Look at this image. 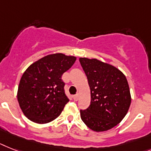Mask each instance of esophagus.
Instances as JSON below:
<instances>
[{"label":"esophagus","mask_w":151,"mask_h":151,"mask_svg":"<svg viewBox=\"0 0 151 151\" xmlns=\"http://www.w3.org/2000/svg\"><path fill=\"white\" fill-rule=\"evenodd\" d=\"M78 98H79V96H78V94H76V95L73 96V99H74L75 101L78 100Z\"/></svg>","instance_id":"1"}]
</instances>
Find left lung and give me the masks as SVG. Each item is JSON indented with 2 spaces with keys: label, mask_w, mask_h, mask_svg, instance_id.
<instances>
[{
  "label": "left lung",
  "mask_w": 151,
  "mask_h": 151,
  "mask_svg": "<svg viewBox=\"0 0 151 151\" xmlns=\"http://www.w3.org/2000/svg\"><path fill=\"white\" fill-rule=\"evenodd\" d=\"M90 88L91 102L81 119L93 131L112 129L124 118L131 103L127 78L112 65L96 58H79Z\"/></svg>",
  "instance_id": "obj_1"
}]
</instances>
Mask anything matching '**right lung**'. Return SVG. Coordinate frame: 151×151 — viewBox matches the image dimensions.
<instances>
[{"mask_svg":"<svg viewBox=\"0 0 151 151\" xmlns=\"http://www.w3.org/2000/svg\"><path fill=\"white\" fill-rule=\"evenodd\" d=\"M76 57L55 53L32 63L22 75L17 101L26 117L44 124L60 115L69 99L62 76L73 66Z\"/></svg>","mask_w":151,"mask_h":151,"instance_id":"obj_1","label":"right lung"}]
</instances>
